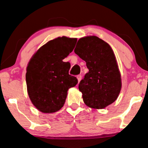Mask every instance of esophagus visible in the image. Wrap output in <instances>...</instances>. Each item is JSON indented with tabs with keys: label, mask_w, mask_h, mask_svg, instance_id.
<instances>
[{
	"label": "esophagus",
	"mask_w": 148,
	"mask_h": 148,
	"mask_svg": "<svg viewBox=\"0 0 148 148\" xmlns=\"http://www.w3.org/2000/svg\"><path fill=\"white\" fill-rule=\"evenodd\" d=\"M82 79V76L81 75V74H79V75L77 76V79H78V81L80 82V81H81Z\"/></svg>",
	"instance_id": "1"
}]
</instances>
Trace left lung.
Returning a JSON list of instances; mask_svg holds the SVG:
<instances>
[{
    "label": "left lung",
    "instance_id": "8db88e82",
    "mask_svg": "<svg viewBox=\"0 0 148 148\" xmlns=\"http://www.w3.org/2000/svg\"><path fill=\"white\" fill-rule=\"evenodd\" d=\"M74 52L86 62L89 69L79 85L85 105L103 109L114 102L121 89V79L109 44L94 36L83 37L78 40Z\"/></svg>",
    "mask_w": 148,
    "mask_h": 148
}]
</instances>
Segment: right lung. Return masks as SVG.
Listing matches in <instances>:
<instances>
[{"label": "right lung", "instance_id": "1", "mask_svg": "<svg viewBox=\"0 0 148 148\" xmlns=\"http://www.w3.org/2000/svg\"><path fill=\"white\" fill-rule=\"evenodd\" d=\"M77 39L58 37L42 46L27 67L26 83L30 100L44 113L58 111L64 106L67 90L78 83L69 74L70 63L64 62Z\"/></svg>", "mask_w": 148, "mask_h": 148}]
</instances>
